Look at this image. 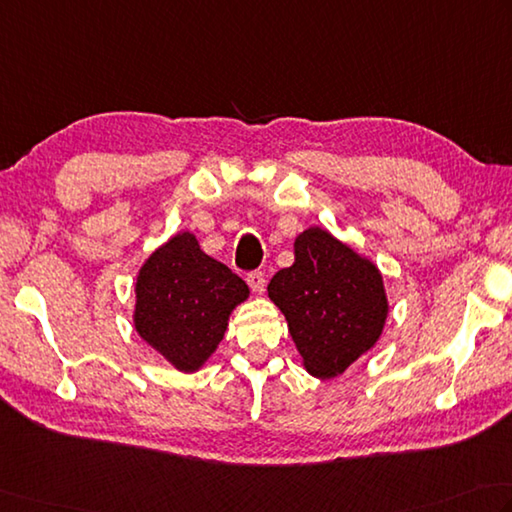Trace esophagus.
Returning <instances> with one entry per match:
<instances>
[{
  "instance_id": "obj_1",
  "label": "esophagus",
  "mask_w": 512,
  "mask_h": 512,
  "mask_svg": "<svg viewBox=\"0 0 512 512\" xmlns=\"http://www.w3.org/2000/svg\"><path fill=\"white\" fill-rule=\"evenodd\" d=\"M246 282H248V286H250V288H253V293H257V295H262V293H264L266 277H264L262 270H250V273L246 275Z\"/></svg>"
}]
</instances>
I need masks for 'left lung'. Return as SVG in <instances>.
Returning <instances> with one entry per match:
<instances>
[{"mask_svg":"<svg viewBox=\"0 0 512 512\" xmlns=\"http://www.w3.org/2000/svg\"><path fill=\"white\" fill-rule=\"evenodd\" d=\"M268 297L286 315L308 373L322 379L373 348L388 313L379 270L322 228L297 237L295 264L277 270Z\"/></svg>","mask_w":512,"mask_h":512,"instance_id":"left-lung-1","label":"left lung"}]
</instances>
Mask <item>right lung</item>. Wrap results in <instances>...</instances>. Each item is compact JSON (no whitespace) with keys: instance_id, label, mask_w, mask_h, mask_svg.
<instances>
[{"instance_id":"1","label":"right lung","mask_w":512,"mask_h":512,"mask_svg":"<svg viewBox=\"0 0 512 512\" xmlns=\"http://www.w3.org/2000/svg\"><path fill=\"white\" fill-rule=\"evenodd\" d=\"M135 328L175 368L190 373L224 339L228 315L248 297L242 277L175 235L142 266L135 284Z\"/></svg>"}]
</instances>
